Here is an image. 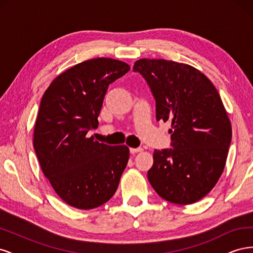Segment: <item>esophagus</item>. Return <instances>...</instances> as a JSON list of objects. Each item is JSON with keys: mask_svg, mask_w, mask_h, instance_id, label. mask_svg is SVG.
Masks as SVG:
<instances>
[{"mask_svg": "<svg viewBox=\"0 0 253 253\" xmlns=\"http://www.w3.org/2000/svg\"><path fill=\"white\" fill-rule=\"evenodd\" d=\"M129 152H131V154H136V153L138 152H142L141 148H131L129 149Z\"/></svg>", "mask_w": 253, "mask_h": 253, "instance_id": "obj_1", "label": "esophagus"}]
</instances>
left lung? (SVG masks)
Instances as JSON below:
<instances>
[{
	"instance_id": "left-lung-1",
	"label": "left lung",
	"mask_w": 253,
	"mask_h": 253,
	"mask_svg": "<svg viewBox=\"0 0 253 253\" xmlns=\"http://www.w3.org/2000/svg\"><path fill=\"white\" fill-rule=\"evenodd\" d=\"M157 121H170L173 149L155 150L148 179L164 200L196 203L216 185L231 142V124L213 83L195 67L165 59L137 60Z\"/></svg>"
}]
</instances>
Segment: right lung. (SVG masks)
Wrapping results in <instances>:
<instances>
[{
    "label": "right lung",
    "mask_w": 253,
    "mask_h": 253,
    "mask_svg": "<svg viewBox=\"0 0 253 253\" xmlns=\"http://www.w3.org/2000/svg\"><path fill=\"white\" fill-rule=\"evenodd\" d=\"M128 71L119 60L90 59L59 75L42 97L34 148L45 177L74 208L89 210L108 202L127 165L126 145L100 143L87 133L98 126L109 85Z\"/></svg>",
    "instance_id": "obj_1"
}]
</instances>
